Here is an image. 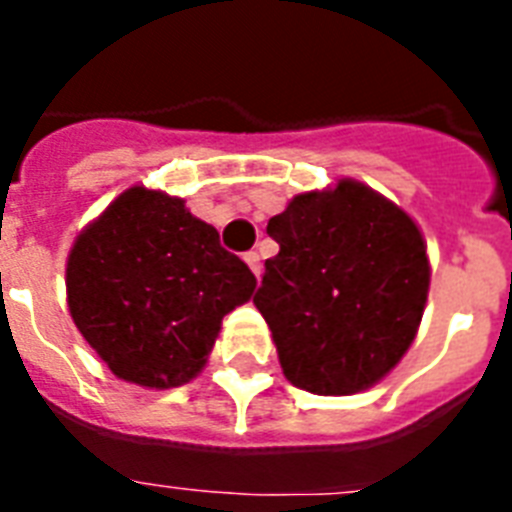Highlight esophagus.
<instances>
[{
	"label": "esophagus",
	"mask_w": 512,
	"mask_h": 512,
	"mask_svg": "<svg viewBox=\"0 0 512 512\" xmlns=\"http://www.w3.org/2000/svg\"><path fill=\"white\" fill-rule=\"evenodd\" d=\"M244 260H247V265L252 268V273H255L257 279H260V276H263V263H260V255H257V252H247V255H244Z\"/></svg>",
	"instance_id": "34e87169"
}]
</instances>
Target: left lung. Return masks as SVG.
I'll list each match as a JSON object with an SVG mask.
<instances>
[{
	"mask_svg": "<svg viewBox=\"0 0 512 512\" xmlns=\"http://www.w3.org/2000/svg\"><path fill=\"white\" fill-rule=\"evenodd\" d=\"M268 233L255 305L292 385L350 396L377 385L417 337L430 289L428 247L412 217L369 185L340 177L297 193Z\"/></svg>",
	"mask_w": 512,
	"mask_h": 512,
	"instance_id": "8db88e82",
	"label": "left lung"
}]
</instances>
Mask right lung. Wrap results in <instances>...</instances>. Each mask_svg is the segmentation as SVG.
Listing matches in <instances>:
<instances>
[{
  "label": "right lung",
  "mask_w": 512,
  "mask_h": 512,
  "mask_svg": "<svg viewBox=\"0 0 512 512\" xmlns=\"http://www.w3.org/2000/svg\"><path fill=\"white\" fill-rule=\"evenodd\" d=\"M255 287L212 225L146 185L84 225L66 260L76 329L119 380L156 390L180 388L207 366L223 316Z\"/></svg>",
  "instance_id": "obj_1"
}]
</instances>
